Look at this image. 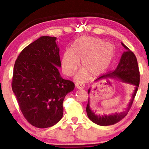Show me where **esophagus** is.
I'll list each match as a JSON object with an SVG mask.
<instances>
[{"label":"esophagus","instance_id":"esophagus-1","mask_svg":"<svg viewBox=\"0 0 149 149\" xmlns=\"http://www.w3.org/2000/svg\"><path fill=\"white\" fill-rule=\"evenodd\" d=\"M75 87H76L78 89H83V88H84V85H83V84H81V83H75Z\"/></svg>","mask_w":149,"mask_h":149}]
</instances>
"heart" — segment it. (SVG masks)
Listing matches in <instances>:
<instances>
[{"label": "heart", "instance_id": "obj_1", "mask_svg": "<svg viewBox=\"0 0 149 149\" xmlns=\"http://www.w3.org/2000/svg\"><path fill=\"white\" fill-rule=\"evenodd\" d=\"M115 49L113 46L97 38L80 37L75 40L71 50H66L62 55L61 66L67 76H72L78 68L79 61L83 68L75 79L83 81L90 74L96 77L108 68L113 60Z\"/></svg>", "mask_w": 149, "mask_h": 149}]
</instances>
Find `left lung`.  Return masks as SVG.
Wrapping results in <instances>:
<instances>
[{
	"instance_id": "left-lung-1",
	"label": "left lung",
	"mask_w": 149,
	"mask_h": 149,
	"mask_svg": "<svg viewBox=\"0 0 149 149\" xmlns=\"http://www.w3.org/2000/svg\"><path fill=\"white\" fill-rule=\"evenodd\" d=\"M121 45L125 49L126 51L124 52L122 54L121 58L120 59L119 63L115 70L112 71L110 73L103 75L97 79L95 81L100 80V79L108 78L112 79H119L123 82L130 83L135 86L133 94L132 95V99L130 100L129 104H128L127 109L125 111L121 113L111 115H97L94 112L91 111L90 106H89V100L88 99V103H87L86 107V111L89 119L91 121L95 123L97 125L101 126H107L111 125L118 123V122L123 119L124 117L127 115L131 106L133 103L134 99L136 96V93L138 91V87H139L140 83V72L138 68V65L136 57L133 52L127 47H126L123 42ZM91 89H88V93H90Z\"/></svg>"
}]
</instances>
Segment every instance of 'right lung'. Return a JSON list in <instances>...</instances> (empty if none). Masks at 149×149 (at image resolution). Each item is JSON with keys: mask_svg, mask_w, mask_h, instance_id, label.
Returning <instances> with one entry per match:
<instances>
[{"mask_svg": "<svg viewBox=\"0 0 149 149\" xmlns=\"http://www.w3.org/2000/svg\"><path fill=\"white\" fill-rule=\"evenodd\" d=\"M56 37L43 36L24 49L15 62L12 89L26 119L32 125L47 128L63 116V102L74 88L62 78L60 49Z\"/></svg>", "mask_w": 149, "mask_h": 149, "instance_id": "add662e5", "label": "right lung"}]
</instances>
